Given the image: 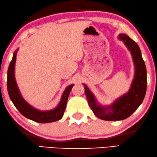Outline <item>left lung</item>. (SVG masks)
I'll return each instance as SVG.
<instances>
[{
  "mask_svg": "<svg viewBox=\"0 0 157 157\" xmlns=\"http://www.w3.org/2000/svg\"><path fill=\"white\" fill-rule=\"evenodd\" d=\"M119 39L123 41L131 51L135 67V76L128 92L120 97L112 105L104 106L97 102L94 94L86 85L83 84L91 109L96 117L106 121L122 120L131 116L143 102L146 92V67L140 47L126 34H120Z\"/></svg>",
  "mask_w": 157,
  "mask_h": 157,
  "instance_id": "1",
  "label": "left lung"
}]
</instances>
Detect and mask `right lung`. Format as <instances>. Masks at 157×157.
<instances>
[{
  "instance_id": "1",
  "label": "right lung",
  "mask_w": 157,
  "mask_h": 157,
  "mask_svg": "<svg viewBox=\"0 0 157 157\" xmlns=\"http://www.w3.org/2000/svg\"><path fill=\"white\" fill-rule=\"evenodd\" d=\"M18 49L14 52L12 60L9 66L7 71V90L10 99L14 106L24 116L34 122L39 123H49L59 120L63 117L65 109L66 108L67 98L74 84L69 85L64 92L57 107L48 111H40L35 109L26 102L20 94L15 78V63L16 61V55Z\"/></svg>"
}]
</instances>
